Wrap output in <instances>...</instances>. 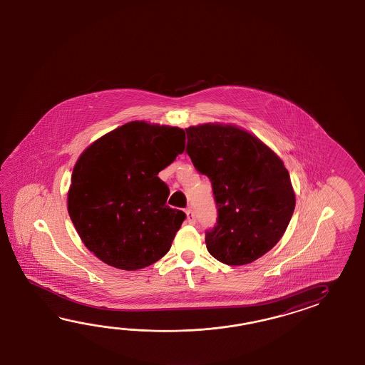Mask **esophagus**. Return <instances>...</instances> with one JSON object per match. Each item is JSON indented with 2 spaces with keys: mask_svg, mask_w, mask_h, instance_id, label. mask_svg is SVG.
<instances>
[{
  "mask_svg": "<svg viewBox=\"0 0 365 365\" xmlns=\"http://www.w3.org/2000/svg\"><path fill=\"white\" fill-rule=\"evenodd\" d=\"M186 222L189 225H195V215H194L193 210L186 209Z\"/></svg>",
  "mask_w": 365,
  "mask_h": 365,
  "instance_id": "34e87169",
  "label": "esophagus"
}]
</instances>
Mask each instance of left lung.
Here are the masks:
<instances>
[{"label": "left lung", "mask_w": 365, "mask_h": 365, "mask_svg": "<svg viewBox=\"0 0 365 365\" xmlns=\"http://www.w3.org/2000/svg\"><path fill=\"white\" fill-rule=\"evenodd\" d=\"M186 154L211 181L217 223L206 247L217 261L250 264L282 239L295 210V193L279 156L250 133L232 125L185 129Z\"/></svg>", "instance_id": "obj_1"}]
</instances>
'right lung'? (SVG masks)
Returning <instances> with one entry per match:
<instances>
[{
	"instance_id": "add662e5",
	"label": "right lung",
	"mask_w": 365,
	"mask_h": 365,
	"mask_svg": "<svg viewBox=\"0 0 365 365\" xmlns=\"http://www.w3.org/2000/svg\"><path fill=\"white\" fill-rule=\"evenodd\" d=\"M184 146L180 128L132 121L79 156L68 211L83 244L103 262L130 272L167 255L186 215L167 206L170 189L158 173Z\"/></svg>"
}]
</instances>
